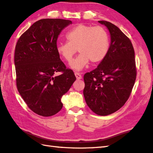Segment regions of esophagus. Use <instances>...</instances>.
<instances>
[{
  "label": "esophagus",
  "mask_w": 153,
  "mask_h": 153,
  "mask_svg": "<svg viewBox=\"0 0 153 153\" xmlns=\"http://www.w3.org/2000/svg\"><path fill=\"white\" fill-rule=\"evenodd\" d=\"M74 74H75V76H76V78L77 80H79V79H82L81 74H80L79 72H75Z\"/></svg>",
  "instance_id": "obj_1"
}]
</instances>
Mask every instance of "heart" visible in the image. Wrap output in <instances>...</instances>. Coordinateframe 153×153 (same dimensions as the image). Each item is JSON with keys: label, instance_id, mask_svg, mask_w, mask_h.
I'll return each instance as SVG.
<instances>
[{"label": "heart", "instance_id": "1", "mask_svg": "<svg viewBox=\"0 0 153 153\" xmlns=\"http://www.w3.org/2000/svg\"><path fill=\"white\" fill-rule=\"evenodd\" d=\"M66 37L67 42L58 44L56 51L64 60L71 62L78 49L81 53L71 64L76 71H81L89 61L92 64L101 62L108 53L109 35L101 26L79 24L67 32Z\"/></svg>", "mask_w": 153, "mask_h": 153}]
</instances>
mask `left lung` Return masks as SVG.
I'll list each match as a JSON object with an SVG mask.
<instances>
[{
    "mask_svg": "<svg viewBox=\"0 0 153 153\" xmlns=\"http://www.w3.org/2000/svg\"><path fill=\"white\" fill-rule=\"evenodd\" d=\"M108 27L111 44L104 60L84 75L83 95L95 114L108 116L126 102L136 79L134 50L130 39L113 23L99 21Z\"/></svg>",
    "mask_w": 153,
    "mask_h": 153,
    "instance_id": "8db88e82",
    "label": "left lung"
}]
</instances>
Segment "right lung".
Here are the masks:
<instances>
[{"label": "right lung", "instance_id": "right-lung-1", "mask_svg": "<svg viewBox=\"0 0 153 153\" xmlns=\"http://www.w3.org/2000/svg\"><path fill=\"white\" fill-rule=\"evenodd\" d=\"M72 23L61 19H43L21 35L15 46L16 85L32 111L52 116L62 108L61 97L76 76L60 60L56 42L62 30ZM56 72H61L55 76Z\"/></svg>", "mask_w": 153, "mask_h": 153}]
</instances>
